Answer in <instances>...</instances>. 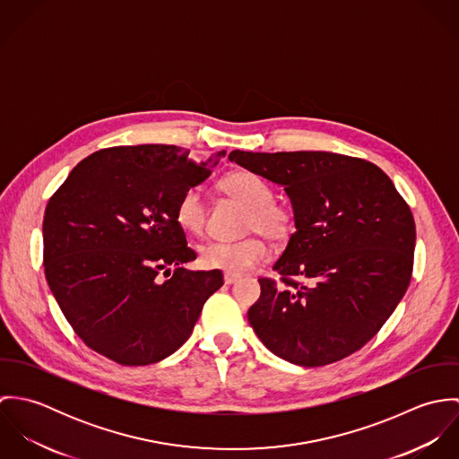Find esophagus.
<instances>
[{"mask_svg":"<svg viewBox=\"0 0 459 459\" xmlns=\"http://www.w3.org/2000/svg\"><path fill=\"white\" fill-rule=\"evenodd\" d=\"M238 279H240V277L235 275V273H228V272L224 273V282H226V284H235Z\"/></svg>","mask_w":459,"mask_h":459,"instance_id":"obj_1","label":"esophagus"}]
</instances>
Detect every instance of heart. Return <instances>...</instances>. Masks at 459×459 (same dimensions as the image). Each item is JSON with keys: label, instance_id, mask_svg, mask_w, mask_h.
Listing matches in <instances>:
<instances>
[{"label": "heart", "instance_id": "b5f03b06", "mask_svg": "<svg viewBox=\"0 0 459 459\" xmlns=\"http://www.w3.org/2000/svg\"><path fill=\"white\" fill-rule=\"evenodd\" d=\"M228 195L240 199L251 208L247 217V231H262L270 240L282 242L291 233V213L288 208L273 203L272 187L251 171H233L222 180ZM175 219L187 233H201L206 221V201L201 187H187L177 203ZM263 235H253L237 242L213 240L201 249V260L228 273L244 275L268 260L270 249Z\"/></svg>", "mask_w": 459, "mask_h": 459}]
</instances>
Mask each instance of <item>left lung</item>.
Wrapping results in <instances>:
<instances>
[{
	"label": "left lung",
	"instance_id": "8db88e82",
	"mask_svg": "<svg viewBox=\"0 0 459 459\" xmlns=\"http://www.w3.org/2000/svg\"><path fill=\"white\" fill-rule=\"evenodd\" d=\"M230 160L284 187L295 233L247 318L277 357L337 362L389 320L413 266V215L375 164L330 152H242Z\"/></svg>",
	"mask_w": 459,
	"mask_h": 459
}]
</instances>
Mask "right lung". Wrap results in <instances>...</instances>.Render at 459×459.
I'll use <instances>...</instances> for the list:
<instances>
[{
  "label": "right lung",
  "mask_w": 459,
  "mask_h": 459,
  "mask_svg": "<svg viewBox=\"0 0 459 459\" xmlns=\"http://www.w3.org/2000/svg\"><path fill=\"white\" fill-rule=\"evenodd\" d=\"M224 155L193 159L173 144L106 148L82 159L49 199L46 279L70 327L97 353L148 366L191 337L222 273L182 266L196 253L175 208Z\"/></svg>",
  "instance_id": "1"
}]
</instances>
